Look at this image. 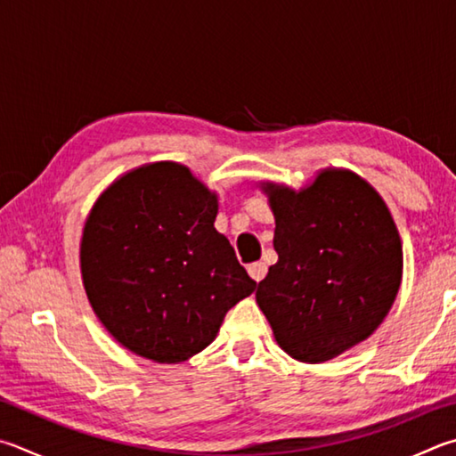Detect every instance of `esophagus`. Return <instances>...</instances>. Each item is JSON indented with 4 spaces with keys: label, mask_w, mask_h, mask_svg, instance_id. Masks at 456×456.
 I'll return each mask as SVG.
<instances>
[{
    "label": "esophagus",
    "mask_w": 456,
    "mask_h": 456,
    "mask_svg": "<svg viewBox=\"0 0 456 456\" xmlns=\"http://www.w3.org/2000/svg\"><path fill=\"white\" fill-rule=\"evenodd\" d=\"M247 271H249V275L259 283V281H263V277L267 275V265H265L263 261H256V263H251L249 267H247Z\"/></svg>",
    "instance_id": "obj_1"
}]
</instances>
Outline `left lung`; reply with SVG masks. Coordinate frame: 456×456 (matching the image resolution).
Returning a JSON list of instances; mask_svg holds the SVG:
<instances>
[{
	"mask_svg": "<svg viewBox=\"0 0 456 456\" xmlns=\"http://www.w3.org/2000/svg\"><path fill=\"white\" fill-rule=\"evenodd\" d=\"M275 217L271 265L255 299L277 345L309 365L375 333L403 281V243L383 197L349 169L327 167L295 191L263 181Z\"/></svg>",
	"mask_w": 456,
	"mask_h": 456,
	"instance_id": "8db88e82",
	"label": "left lung"
}]
</instances>
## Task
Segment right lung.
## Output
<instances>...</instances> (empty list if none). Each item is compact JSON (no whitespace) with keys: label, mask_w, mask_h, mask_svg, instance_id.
Segmentation results:
<instances>
[{"label":"right lung","mask_w":456,"mask_h":456,"mask_svg":"<svg viewBox=\"0 0 456 456\" xmlns=\"http://www.w3.org/2000/svg\"><path fill=\"white\" fill-rule=\"evenodd\" d=\"M217 211V193L175 161L123 173L97 197L81 235V279L97 319L127 351L183 362L255 291L215 229Z\"/></svg>","instance_id":"obj_1"}]
</instances>
